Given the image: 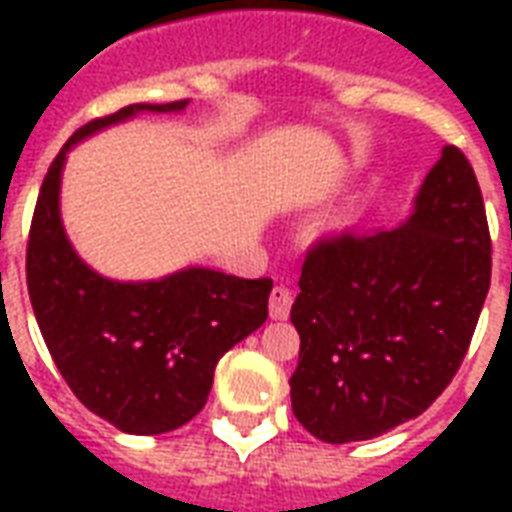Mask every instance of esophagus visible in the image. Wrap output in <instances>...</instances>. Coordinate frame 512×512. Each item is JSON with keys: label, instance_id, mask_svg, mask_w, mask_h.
<instances>
[{"label": "esophagus", "instance_id": "1", "mask_svg": "<svg viewBox=\"0 0 512 512\" xmlns=\"http://www.w3.org/2000/svg\"><path fill=\"white\" fill-rule=\"evenodd\" d=\"M271 319L273 321H284L289 316V308H292V292L284 287H273L271 289Z\"/></svg>", "mask_w": 512, "mask_h": 512}]
</instances>
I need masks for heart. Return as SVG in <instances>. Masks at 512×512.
I'll return each mask as SVG.
<instances>
[{"label":"heart","mask_w":512,"mask_h":512,"mask_svg":"<svg viewBox=\"0 0 512 512\" xmlns=\"http://www.w3.org/2000/svg\"><path fill=\"white\" fill-rule=\"evenodd\" d=\"M358 220V207L356 204H350L348 209H345V212H342L340 215V220H337V225H340V228H348V225H353Z\"/></svg>","instance_id":"obj_1"}]
</instances>
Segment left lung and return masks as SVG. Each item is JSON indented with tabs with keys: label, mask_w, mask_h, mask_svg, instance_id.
<instances>
[{
	"label": "left lung",
	"mask_w": 512,
	"mask_h": 512,
	"mask_svg": "<svg viewBox=\"0 0 512 512\" xmlns=\"http://www.w3.org/2000/svg\"><path fill=\"white\" fill-rule=\"evenodd\" d=\"M492 279L476 172L441 148L396 228L311 249L292 305L300 364L292 412L327 444L414 420L460 369Z\"/></svg>",
	"instance_id": "1"
}]
</instances>
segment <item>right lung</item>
<instances>
[{"label": "right lung", "instance_id": "1", "mask_svg": "<svg viewBox=\"0 0 512 512\" xmlns=\"http://www.w3.org/2000/svg\"><path fill=\"white\" fill-rule=\"evenodd\" d=\"M177 103H132L84 124L55 156L36 199L26 252L28 297L52 361L90 412L132 436L180 428L207 404L225 350L263 327L271 279L188 265L148 281H119L84 263L60 217L68 151L138 114Z\"/></svg>", "mask_w": 512, "mask_h": 512}]
</instances>
